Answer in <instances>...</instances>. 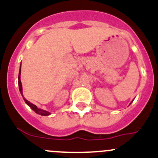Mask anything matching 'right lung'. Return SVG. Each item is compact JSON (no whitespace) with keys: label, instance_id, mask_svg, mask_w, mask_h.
<instances>
[{"label":"right lung","instance_id":"add662e5","mask_svg":"<svg viewBox=\"0 0 158 158\" xmlns=\"http://www.w3.org/2000/svg\"><path fill=\"white\" fill-rule=\"evenodd\" d=\"M20 75H21V67H20L19 73V78H18V79H19V91H20L21 94H22V95L23 96V94H22V82H21V80H20ZM24 98V100H25V103H27V104L29 106H30L31 108L32 109V110L36 112V113L39 114V115H50V112H47V111L41 110V109H38L37 106L30 103L28 100H27L26 99H25V98Z\"/></svg>","mask_w":158,"mask_h":158}]
</instances>
